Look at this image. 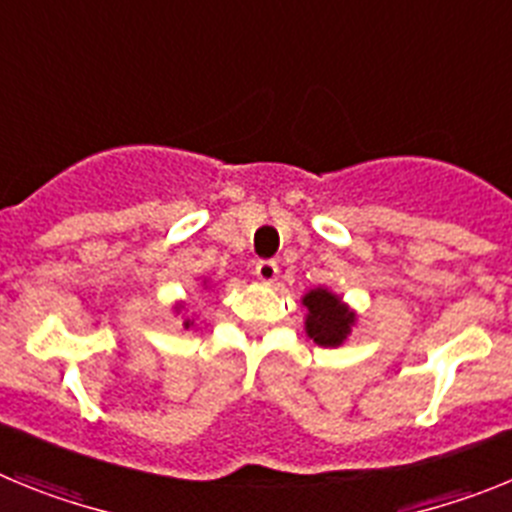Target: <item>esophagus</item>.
I'll use <instances>...</instances> for the list:
<instances>
[{"label": "esophagus", "instance_id": "esophagus-1", "mask_svg": "<svg viewBox=\"0 0 512 512\" xmlns=\"http://www.w3.org/2000/svg\"><path fill=\"white\" fill-rule=\"evenodd\" d=\"M256 277H259L264 284H271L279 277V264L271 259L259 261V264H256Z\"/></svg>", "mask_w": 512, "mask_h": 512}]
</instances>
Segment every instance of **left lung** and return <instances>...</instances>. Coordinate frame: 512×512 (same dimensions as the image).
Returning <instances> with one entry per match:
<instances>
[{
  "instance_id": "8db88e82",
  "label": "left lung",
  "mask_w": 512,
  "mask_h": 512,
  "mask_svg": "<svg viewBox=\"0 0 512 512\" xmlns=\"http://www.w3.org/2000/svg\"><path fill=\"white\" fill-rule=\"evenodd\" d=\"M302 305L307 307V336L318 346L333 348L346 341V336L351 333V325H354V312L343 305L341 297L318 287L307 292Z\"/></svg>"
}]
</instances>
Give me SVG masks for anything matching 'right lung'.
<instances>
[{"mask_svg":"<svg viewBox=\"0 0 512 512\" xmlns=\"http://www.w3.org/2000/svg\"><path fill=\"white\" fill-rule=\"evenodd\" d=\"M189 325H192V323H189V320H184V328H189Z\"/></svg>","mask_w":512,"mask_h":512,"instance_id":"right-lung-1","label":"right lung"}]
</instances>
